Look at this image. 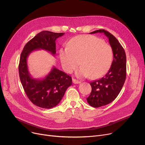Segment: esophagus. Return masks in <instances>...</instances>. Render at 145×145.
I'll return each mask as SVG.
<instances>
[{
	"label": "esophagus",
	"instance_id": "esophagus-1",
	"mask_svg": "<svg viewBox=\"0 0 145 145\" xmlns=\"http://www.w3.org/2000/svg\"><path fill=\"white\" fill-rule=\"evenodd\" d=\"M72 81H73V83H74V84H78V83H80V81H79V80L75 79L74 78L72 79Z\"/></svg>",
	"mask_w": 145,
	"mask_h": 145
}]
</instances>
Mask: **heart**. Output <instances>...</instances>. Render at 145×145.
Segmentation results:
<instances>
[{
  "mask_svg": "<svg viewBox=\"0 0 145 145\" xmlns=\"http://www.w3.org/2000/svg\"><path fill=\"white\" fill-rule=\"evenodd\" d=\"M59 57L63 69L72 73L78 67V77L98 78L105 74L111 66L113 52L110 46L96 37L79 35L69 42L67 48L61 49Z\"/></svg>",
  "mask_w": 145,
  "mask_h": 145,
  "instance_id": "b5f03b06",
  "label": "heart"
}]
</instances>
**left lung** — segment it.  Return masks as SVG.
Masks as SVG:
<instances>
[{"label":"left lung","mask_w":145,"mask_h":145,"mask_svg":"<svg viewBox=\"0 0 145 145\" xmlns=\"http://www.w3.org/2000/svg\"><path fill=\"white\" fill-rule=\"evenodd\" d=\"M96 33H103L108 37L113 54L108 72L102 78L90 82L92 92L86 100L92 107L99 108L113 102L119 94L126 77V56L124 49L113 35L104 29L90 34Z\"/></svg>","instance_id":"obj_1"}]
</instances>
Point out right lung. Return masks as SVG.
Here are the masks:
<instances>
[{"mask_svg": "<svg viewBox=\"0 0 145 145\" xmlns=\"http://www.w3.org/2000/svg\"><path fill=\"white\" fill-rule=\"evenodd\" d=\"M64 34L42 31L26 44L21 53L19 65L20 82L29 100L38 107L51 109L57 105L66 89L72 85V79L55 67L43 79H34L28 71L27 59L35 50H45L55 55L56 52L55 41Z\"/></svg>", "mask_w": 145, "mask_h": 145, "instance_id": "right-lung-1", "label": "right lung"}]
</instances>
